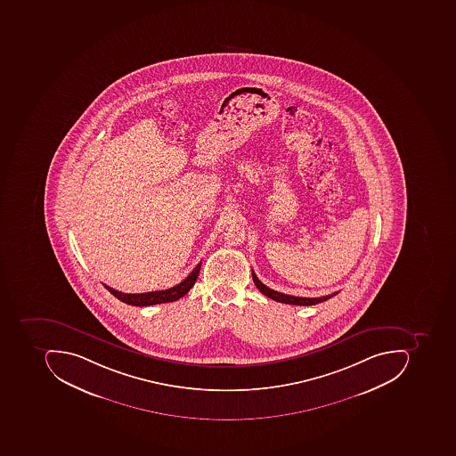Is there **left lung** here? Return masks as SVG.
<instances>
[{
	"mask_svg": "<svg viewBox=\"0 0 456 456\" xmlns=\"http://www.w3.org/2000/svg\"><path fill=\"white\" fill-rule=\"evenodd\" d=\"M252 278L253 282H255L256 288L259 289L260 293L267 296L268 298H273V300L278 301V303L293 304V305H315V304L329 300V298L337 295L336 292L333 293V295L323 296V297H296V296L285 295V293L277 292L274 289L268 288L265 283L260 282L259 278L256 277V274H255V271L253 270Z\"/></svg>",
	"mask_w": 456,
	"mask_h": 456,
	"instance_id": "8db88e82",
	"label": "left lung"
}]
</instances>
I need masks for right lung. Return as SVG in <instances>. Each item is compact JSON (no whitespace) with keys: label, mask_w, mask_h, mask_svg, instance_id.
<instances>
[{"label":"right lung","mask_w":456,"mask_h":456,"mask_svg":"<svg viewBox=\"0 0 456 456\" xmlns=\"http://www.w3.org/2000/svg\"><path fill=\"white\" fill-rule=\"evenodd\" d=\"M200 268H201V263L194 267L191 274L182 281L178 285L173 286V288L166 289V290H156V292L148 293H135V295H130V293H122L119 290L110 288V286L104 285L107 290H110L118 300L123 301V303L130 304V305H137V307H146V305H155V304L171 303V301L179 300L183 297L186 293L193 288L196 283L197 277H199Z\"/></svg>","instance_id":"right-lung-1"}]
</instances>
